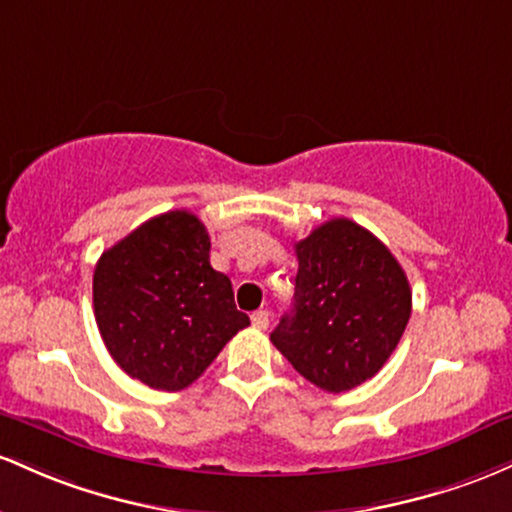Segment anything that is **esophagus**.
<instances>
[{"mask_svg": "<svg viewBox=\"0 0 512 512\" xmlns=\"http://www.w3.org/2000/svg\"><path fill=\"white\" fill-rule=\"evenodd\" d=\"M251 324H254L256 329H266V326H268V312H266V309H258V312L251 314Z\"/></svg>", "mask_w": 512, "mask_h": 512, "instance_id": "esophagus-1", "label": "esophagus"}]
</instances>
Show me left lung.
I'll use <instances>...</instances> for the list:
<instances>
[{"label":"left lung","mask_w":512,"mask_h":512,"mask_svg":"<svg viewBox=\"0 0 512 512\" xmlns=\"http://www.w3.org/2000/svg\"><path fill=\"white\" fill-rule=\"evenodd\" d=\"M295 304L271 333L297 372L326 392L375 377L411 317V287L392 251L346 217L295 244Z\"/></svg>","instance_id":"1"}]
</instances>
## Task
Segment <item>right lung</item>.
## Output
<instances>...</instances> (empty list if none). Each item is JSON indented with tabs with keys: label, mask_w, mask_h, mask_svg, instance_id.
I'll use <instances>...</instances> for the list:
<instances>
[{
	"label": "right lung",
	"mask_w": 512,
	"mask_h": 512,
	"mask_svg": "<svg viewBox=\"0 0 512 512\" xmlns=\"http://www.w3.org/2000/svg\"><path fill=\"white\" fill-rule=\"evenodd\" d=\"M94 314L120 370L162 392L193 384L249 326L229 278L210 266L208 229L188 210L152 217L103 251Z\"/></svg>",
	"instance_id": "1"
}]
</instances>
